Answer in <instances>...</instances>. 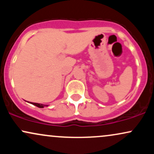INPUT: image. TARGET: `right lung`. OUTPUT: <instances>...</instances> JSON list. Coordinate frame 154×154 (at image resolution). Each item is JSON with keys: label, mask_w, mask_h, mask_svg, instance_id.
I'll return each instance as SVG.
<instances>
[{"label": "right lung", "mask_w": 154, "mask_h": 154, "mask_svg": "<svg viewBox=\"0 0 154 154\" xmlns=\"http://www.w3.org/2000/svg\"><path fill=\"white\" fill-rule=\"evenodd\" d=\"M30 103L33 104V105L36 106L37 107H39V108H43L45 106H48V105H44V104H42V103H32L30 102Z\"/></svg>", "instance_id": "1"}]
</instances>
